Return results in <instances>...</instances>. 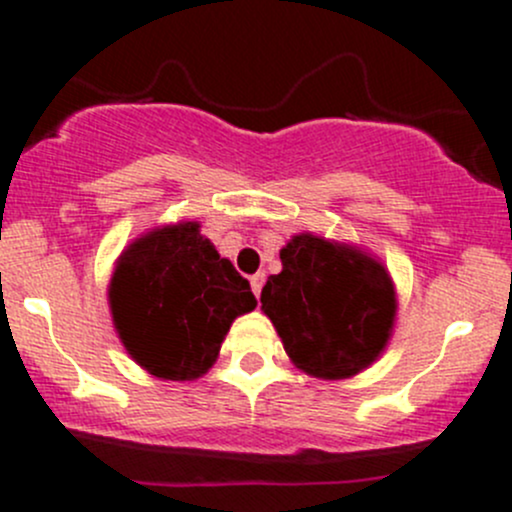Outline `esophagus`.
Returning <instances> with one entry per match:
<instances>
[{
    "instance_id": "1",
    "label": "esophagus",
    "mask_w": 512,
    "mask_h": 512,
    "mask_svg": "<svg viewBox=\"0 0 512 512\" xmlns=\"http://www.w3.org/2000/svg\"><path fill=\"white\" fill-rule=\"evenodd\" d=\"M250 285H252V292H255V297H260L262 285H265V275H262V272H257V275H252Z\"/></svg>"
}]
</instances>
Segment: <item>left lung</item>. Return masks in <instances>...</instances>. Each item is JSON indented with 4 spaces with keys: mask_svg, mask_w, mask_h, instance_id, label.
Wrapping results in <instances>:
<instances>
[{
    "mask_svg": "<svg viewBox=\"0 0 512 512\" xmlns=\"http://www.w3.org/2000/svg\"><path fill=\"white\" fill-rule=\"evenodd\" d=\"M282 272L262 287L289 359L317 379H349L386 349L396 319L389 272L364 250L302 232L280 250Z\"/></svg>",
    "mask_w": 512,
    "mask_h": 512,
    "instance_id": "1",
    "label": "left lung"
}]
</instances>
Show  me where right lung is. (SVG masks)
Here are the masks:
<instances>
[{
    "mask_svg": "<svg viewBox=\"0 0 512 512\" xmlns=\"http://www.w3.org/2000/svg\"><path fill=\"white\" fill-rule=\"evenodd\" d=\"M108 304L136 364L158 379L193 381L215 364L230 324L252 312L257 299L198 223H178L123 250Z\"/></svg>",
    "mask_w": 512,
    "mask_h": 512,
    "instance_id": "right-lung-1",
    "label": "right lung"
}]
</instances>
